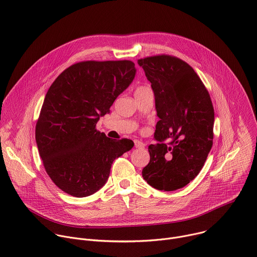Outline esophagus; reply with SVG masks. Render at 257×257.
Here are the masks:
<instances>
[{
	"mask_svg": "<svg viewBox=\"0 0 257 257\" xmlns=\"http://www.w3.org/2000/svg\"><path fill=\"white\" fill-rule=\"evenodd\" d=\"M134 145H135L136 149H143L145 146V144L143 142L139 141V140H134Z\"/></svg>",
	"mask_w": 257,
	"mask_h": 257,
	"instance_id": "esophagus-1",
	"label": "esophagus"
}]
</instances>
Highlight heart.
Wrapping results in <instances>:
<instances>
[{
  "mask_svg": "<svg viewBox=\"0 0 257 257\" xmlns=\"http://www.w3.org/2000/svg\"><path fill=\"white\" fill-rule=\"evenodd\" d=\"M145 89H149V87H146V86H139V87H137V89L135 90V93H136V92L143 91V90H145Z\"/></svg>",
  "mask_w": 257,
  "mask_h": 257,
  "instance_id": "1",
  "label": "heart"
}]
</instances>
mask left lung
Segmentation results:
<instances>
[{"mask_svg": "<svg viewBox=\"0 0 257 257\" xmlns=\"http://www.w3.org/2000/svg\"><path fill=\"white\" fill-rule=\"evenodd\" d=\"M155 93L157 123L142 170L149 184L164 191L186 186L202 169L212 146L214 111L207 89L186 62L160 55L138 60ZM171 141L170 145L165 143Z\"/></svg>", "mask_w": 257, "mask_h": 257, "instance_id": "obj_1", "label": "left lung"}]
</instances>
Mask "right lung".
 Returning a JSON list of instances; mask_svg holds the SVG:
<instances>
[{"label":"right lung","instance_id":"add662e5","mask_svg":"<svg viewBox=\"0 0 257 257\" xmlns=\"http://www.w3.org/2000/svg\"><path fill=\"white\" fill-rule=\"evenodd\" d=\"M131 61H84L70 66L49 88L35 140L46 172L64 192L75 197L95 193L117 158L130 151V139H111L95 129L115 99L133 81Z\"/></svg>","mask_w":257,"mask_h":257}]
</instances>
